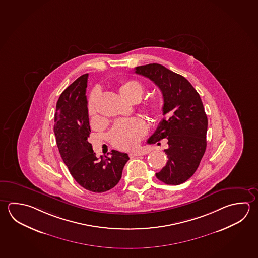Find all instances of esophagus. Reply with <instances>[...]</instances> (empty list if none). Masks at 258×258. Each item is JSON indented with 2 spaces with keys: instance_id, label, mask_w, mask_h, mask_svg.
I'll return each instance as SVG.
<instances>
[{
  "instance_id": "esophagus-1",
  "label": "esophagus",
  "mask_w": 258,
  "mask_h": 258,
  "mask_svg": "<svg viewBox=\"0 0 258 258\" xmlns=\"http://www.w3.org/2000/svg\"><path fill=\"white\" fill-rule=\"evenodd\" d=\"M146 154L145 152H142V151H136V152H133L130 154L131 157H135V156H140V155H144Z\"/></svg>"
}]
</instances>
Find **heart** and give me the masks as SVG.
Wrapping results in <instances>:
<instances>
[{"mask_svg": "<svg viewBox=\"0 0 258 258\" xmlns=\"http://www.w3.org/2000/svg\"><path fill=\"white\" fill-rule=\"evenodd\" d=\"M119 92L122 97L128 101L132 99L140 98L144 92V87L140 83L129 80L123 82L119 87ZM98 98V92L94 91L89 99V113L94 115L95 113V104ZM148 110L152 114H157L160 106L156 102L148 104ZM146 125L140 118L134 117L119 120L111 132V142L112 145L122 150H132L140 142L142 137L146 135Z\"/></svg>", "mask_w": 258, "mask_h": 258, "instance_id": "obj_1", "label": "heart"}]
</instances>
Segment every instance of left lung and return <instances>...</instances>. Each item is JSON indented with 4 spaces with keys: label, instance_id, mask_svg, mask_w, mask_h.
<instances>
[{
    "label": "left lung",
    "instance_id": "1",
    "mask_svg": "<svg viewBox=\"0 0 258 258\" xmlns=\"http://www.w3.org/2000/svg\"><path fill=\"white\" fill-rule=\"evenodd\" d=\"M135 73L153 81L164 98L165 117L148 143L166 138L168 148L164 153L168 161L155 175L166 184L184 183L197 171L206 152L208 122L200 95L187 79L158 63L137 66Z\"/></svg>",
    "mask_w": 258,
    "mask_h": 258
}]
</instances>
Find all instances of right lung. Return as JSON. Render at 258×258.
I'll list each match as a JSON object with an SVG mask.
<instances>
[{
  "instance_id": "obj_1",
  "label": "right lung",
  "mask_w": 258,
  "mask_h": 258,
  "mask_svg": "<svg viewBox=\"0 0 258 258\" xmlns=\"http://www.w3.org/2000/svg\"><path fill=\"white\" fill-rule=\"evenodd\" d=\"M88 74L69 85L58 99L53 132L61 159L81 186L94 192H106L122 177L128 155L112 150L97 157L88 142L91 133L85 95Z\"/></svg>"
}]
</instances>
